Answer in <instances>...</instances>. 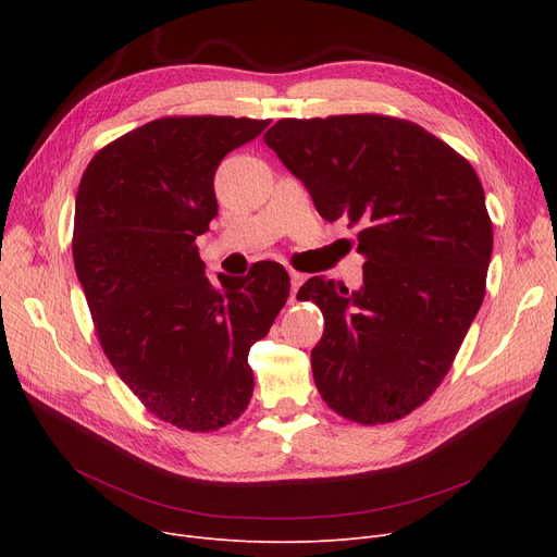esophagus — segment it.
Instances as JSON below:
<instances>
[{
	"label": "esophagus",
	"instance_id": "34e87169",
	"mask_svg": "<svg viewBox=\"0 0 557 557\" xmlns=\"http://www.w3.org/2000/svg\"><path fill=\"white\" fill-rule=\"evenodd\" d=\"M288 275H290V298H296L298 288H300V286H302V282H305V275H302V273H298V271H290Z\"/></svg>",
	"mask_w": 557,
	"mask_h": 557
}]
</instances>
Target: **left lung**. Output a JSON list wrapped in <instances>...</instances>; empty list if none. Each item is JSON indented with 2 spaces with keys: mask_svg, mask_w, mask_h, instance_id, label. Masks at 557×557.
<instances>
[{
  "mask_svg": "<svg viewBox=\"0 0 557 557\" xmlns=\"http://www.w3.org/2000/svg\"><path fill=\"white\" fill-rule=\"evenodd\" d=\"M318 214L359 225V290L311 277L325 315L311 349L318 393L361 424L429 399L485 296L492 221L472 164L422 126L384 114L280 120L263 135Z\"/></svg>",
  "mask_w": 557,
  "mask_h": 557,
  "instance_id": "8db88e82",
  "label": "left lung"
}]
</instances>
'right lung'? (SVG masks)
<instances>
[{
  "label": "right lung",
  "instance_id": "obj_1",
  "mask_svg": "<svg viewBox=\"0 0 557 557\" xmlns=\"http://www.w3.org/2000/svg\"><path fill=\"white\" fill-rule=\"evenodd\" d=\"M269 120L162 116L87 164L72 255L99 343L149 411L216 431L252 397V343L269 334L290 282L277 261L246 277L205 275L196 237L219 214L214 173Z\"/></svg>",
  "mask_w": 557,
  "mask_h": 557
}]
</instances>
